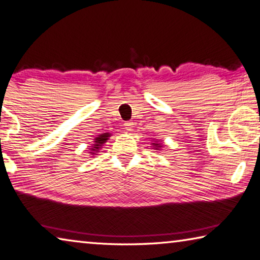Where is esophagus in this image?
I'll list each match as a JSON object with an SVG mask.
<instances>
[{"label": "esophagus", "mask_w": 260, "mask_h": 260, "mask_svg": "<svg viewBox=\"0 0 260 260\" xmlns=\"http://www.w3.org/2000/svg\"><path fill=\"white\" fill-rule=\"evenodd\" d=\"M133 125H134L133 122H125V123H124V127H125V129H126L127 131L133 130Z\"/></svg>", "instance_id": "1"}]
</instances>
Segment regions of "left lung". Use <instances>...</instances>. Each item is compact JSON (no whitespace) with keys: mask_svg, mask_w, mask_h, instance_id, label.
<instances>
[{"mask_svg":"<svg viewBox=\"0 0 260 260\" xmlns=\"http://www.w3.org/2000/svg\"><path fill=\"white\" fill-rule=\"evenodd\" d=\"M154 145H155V148H158V146H156V145H159V144H154ZM160 147V146H159Z\"/></svg>","mask_w":260,"mask_h":260,"instance_id":"8db88e82","label":"left lung"}]
</instances>
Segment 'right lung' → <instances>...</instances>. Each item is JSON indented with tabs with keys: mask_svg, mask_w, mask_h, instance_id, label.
<instances>
[{
	"mask_svg": "<svg viewBox=\"0 0 260 260\" xmlns=\"http://www.w3.org/2000/svg\"><path fill=\"white\" fill-rule=\"evenodd\" d=\"M109 135L110 134H101L99 137H96L95 138V142H94V148H93L92 151H96L98 148H99L102 144L104 143H106V140L108 139V137H109Z\"/></svg>",
	"mask_w": 260,
	"mask_h": 260,
	"instance_id": "right-lung-1",
	"label": "right lung"
}]
</instances>
